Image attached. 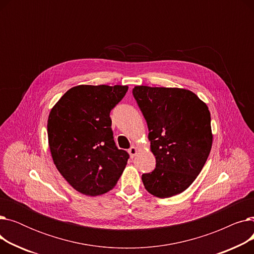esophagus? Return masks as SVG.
Masks as SVG:
<instances>
[{
    "mask_svg": "<svg viewBox=\"0 0 254 254\" xmlns=\"http://www.w3.org/2000/svg\"><path fill=\"white\" fill-rule=\"evenodd\" d=\"M138 152V148L136 147V146H131V147L128 149V153L131 157H134Z\"/></svg>",
    "mask_w": 254,
    "mask_h": 254,
    "instance_id": "obj_1",
    "label": "esophagus"
}]
</instances>
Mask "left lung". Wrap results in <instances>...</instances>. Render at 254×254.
<instances>
[{"label": "left lung", "instance_id": "obj_1", "mask_svg": "<svg viewBox=\"0 0 254 254\" xmlns=\"http://www.w3.org/2000/svg\"><path fill=\"white\" fill-rule=\"evenodd\" d=\"M132 95L148 127L155 169L142 175L146 190L165 198L181 193L202 171L212 147L207 105L183 88L135 86Z\"/></svg>", "mask_w": 254, "mask_h": 254}]
</instances>
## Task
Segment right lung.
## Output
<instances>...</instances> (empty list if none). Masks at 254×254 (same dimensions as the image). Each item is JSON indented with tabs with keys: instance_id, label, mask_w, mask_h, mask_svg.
<instances>
[{
	"instance_id": "add662e5",
	"label": "right lung",
	"mask_w": 254,
	"mask_h": 254,
	"mask_svg": "<svg viewBox=\"0 0 254 254\" xmlns=\"http://www.w3.org/2000/svg\"><path fill=\"white\" fill-rule=\"evenodd\" d=\"M127 85H78L51 109L48 143L57 169L74 190L95 196L116 185L129 157L118 149L110 112L124 99Z\"/></svg>"
}]
</instances>
